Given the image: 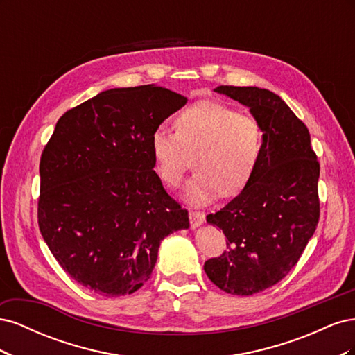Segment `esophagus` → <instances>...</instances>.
Segmentation results:
<instances>
[{
    "label": "esophagus",
    "mask_w": 355,
    "mask_h": 355,
    "mask_svg": "<svg viewBox=\"0 0 355 355\" xmlns=\"http://www.w3.org/2000/svg\"><path fill=\"white\" fill-rule=\"evenodd\" d=\"M204 222V214L200 211H189V223L191 228H197Z\"/></svg>",
    "instance_id": "esophagus-1"
}]
</instances>
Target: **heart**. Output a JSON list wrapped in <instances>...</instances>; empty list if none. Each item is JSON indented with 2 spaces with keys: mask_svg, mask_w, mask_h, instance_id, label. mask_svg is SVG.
<instances>
[{
  "mask_svg": "<svg viewBox=\"0 0 355 355\" xmlns=\"http://www.w3.org/2000/svg\"><path fill=\"white\" fill-rule=\"evenodd\" d=\"M175 125L176 132L159 125L151 136L159 179L168 188L180 187L196 157V175L185 188L188 202L204 206L219 194H239L261 158V123L225 103L204 101L182 111Z\"/></svg>",
  "mask_w": 355,
  "mask_h": 355,
  "instance_id": "1",
  "label": "heart"
}]
</instances>
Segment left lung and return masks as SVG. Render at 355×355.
Segmentation results:
<instances>
[{"mask_svg":"<svg viewBox=\"0 0 355 355\" xmlns=\"http://www.w3.org/2000/svg\"><path fill=\"white\" fill-rule=\"evenodd\" d=\"M214 92L250 110L261 123L263 144L243 191L207 214V222L228 239V250L206 261L204 271L223 292L250 296L283 280L314 235L320 164L306 125L280 96L234 85H219Z\"/></svg>","mask_w":355,"mask_h":355,"instance_id":"8db88e82","label":"left lung"}]
</instances>
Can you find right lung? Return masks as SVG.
<instances>
[{
	"instance_id": "add662e5",
	"label": "right lung",
	"mask_w": 355,
	"mask_h": 355,
	"mask_svg": "<svg viewBox=\"0 0 355 355\" xmlns=\"http://www.w3.org/2000/svg\"><path fill=\"white\" fill-rule=\"evenodd\" d=\"M187 101L154 84L105 90L63 114L41 154V235L63 271L94 293H135L159 243L189 227L151 153L153 132Z\"/></svg>"
}]
</instances>
